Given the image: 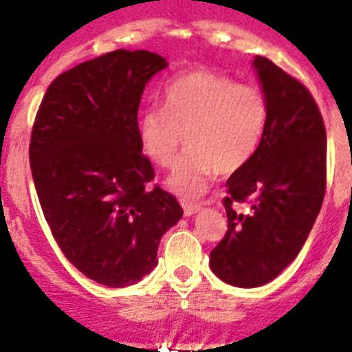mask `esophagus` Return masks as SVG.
I'll return each instance as SVG.
<instances>
[{"mask_svg":"<svg viewBox=\"0 0 352 352\" xmlns=\"http://www.w3.org/2000/svg\"><path fill=\"white\" fill-rule=\"evenodd\" d=\"M181 204H182V210H184V215H186V217L195 215L197 211H201V210H202V206H201V204H195V202L182 201Z\"/></svg>","mask_w":352,"mask_h":352,"instance_id":"esophagus-1","label":"esophagus"}]
</instances>
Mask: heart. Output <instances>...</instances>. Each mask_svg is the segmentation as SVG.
Masks as SVG:
<instances>
[{
  "mask_svg": "<svg viewBox=\"0 0 352 352\" xmlns=\"http://www.w3.org/2000/svg\"><path fill=\"white\" fill-rule=\"evenodd\" d=\"M270 121V102L253 85L230 76L191 70L164 90V107L139 117V139L151 161L170 168L182 141L188 150L168 179L171 190L201 197L219 171L231 175L250 162Z\"/></svg>",
  "mask_w": 352,
  "mask_h": 352,
  "instance_id": "1",
  "label": "heart"
}]
</instances>
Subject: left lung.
I'll return each instance as SVG.
<instances>
[{"label": "left lung", "mask_w": 352, "mask_h": 352, "mask_svg": "<svg viewBox=\"0 0 352 352\" xmlns=\"http://www.w3.org/2000/svg\"><path fill=\"white\" fill-rule=\"evenodd\" d=\"M255 70L270 102V121L255 155L228 179V231L210 253V267L226 284L258 287L296 258L325 195L327 137L307 88L256 56ZM250 201L241 214L234 202Z\"/></svg>", "instance_id": "left-lung-1"}]
</instances>
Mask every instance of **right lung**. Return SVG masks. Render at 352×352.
<instances>
[{
	"label": "right lung",
	"instance_id": "obj_1",
	"mask_svg": "<svg viewBox=\"0 0 352 352\" xmlns=\"http://www.w3.org/2000/svg\"><path fill=\"white\" fill-rule=\"evenodd\" d=\"M168 67L148 50H113L57 76L30 137L43 215L63 255L108 287L137 284L157 265L182 208L142 155L137 111L146 82Z\"/></svg>",
	"mask_w": 352,
	"mask_h": 352
}]
</instances>
